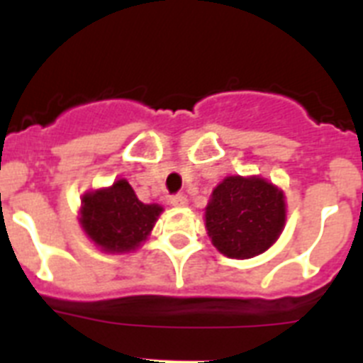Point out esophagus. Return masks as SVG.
Listing matches in <instances>:
<instances>
[{
    "instance_id": "34e87169",
    "label": "esophagus",
    "mask_w": 363,
    "mask_h": 363,
    "mask_svg": "<svg viewBox=\"0 0 363 363\" xmlns=\"http://www.w3.org/2000/svg\"><path fill=\"white\" fill-rule=\"evenodd\" d=\"M171 203L174 207H185L187 205V198L184 194H174V196H171Z\"/></svg>"
}]
</instances>
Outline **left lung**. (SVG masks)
I'll use <instances>...</instances> for the list:
<instances>
[{
	"mask_svg": "<svg viewBox=\"0 0 363 363\" xmlns=\"http://www.w3.org/2000/svg\"><path fill=\"white\" fill-rule=\"evenodd\" d=\"M284 225V192L259 176H227L205 209L207 234L227 258L262 255L277 242Z\"/></svg>",
	"mask_w": 363,
	"mask_h": 363,
	"instance_id": "8db88e82",
	"label": "left lung"
}]
</instances>
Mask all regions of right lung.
Instances as JSON below:
<instances>
[{"label":"right lung","mask_w":363,"mask_h":363,"mask_svg":"<svg viewBox=\"0 0 363 363\" xmlns=\"http://www.w3.org/2000/svg\"><path fill=\"white\" fill-rule=\"evenodd\" d=\"M156 203H143L127 179L83 194L79 223L101 251L129 252L142 245L162 214Z\"/></svg>","instance_id":"1"}]
</instances>
